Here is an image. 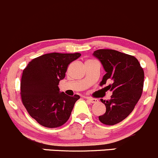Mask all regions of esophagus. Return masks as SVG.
Wrapping results in <instances>:
<instances>
[{"instance_id":"obj_1","label":"esophagus","mask_w":158,"mask_h":158,"mask_svg":"<svg viewBox=\"0 0 158 158\" xmlns=\"http://www.w3.org/2000/svg\"><path fill=\"white\" fill-rule=\"evenodd\" d=\"M86 99L89 101L90 102L92 103H94V102H98V99H94V98H90V97H86Z\"/></svg>"}]
</instances>
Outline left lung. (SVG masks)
<instances>
[{
  "instance_id": "8db88e82",
  "label": "left lung",
  "mask_w": 158,
  "mask_h": 158,
  "mask_svg": "<svg viewBox=\"0 0 158 158\" xmlns=\"http://www.w3.org/2000/svg\"><path fill=\"white\" fill-rule=\"evenodd\" d=\"M93 56L102 63L106 74L100 85L113 81L109 85L113 95L105 104L106 113L99 116L101 123L115 125L127 117L134 110L142 95L144 73L140 62L134 56L113 49H99Z\"/></svg>"
}]
</instances>
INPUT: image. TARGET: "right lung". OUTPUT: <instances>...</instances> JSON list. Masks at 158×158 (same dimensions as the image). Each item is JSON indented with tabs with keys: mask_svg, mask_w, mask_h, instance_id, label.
<instances>
[{
	"mask_svg": "<svg viewBox=\"0 0 158 158\" xmlns=\"http://www.w3.org/2000/svg\"><path fill=\"white\" fill-rule=\"evenodd\" d=\"M80 53H48L32 59L23 70L21 101L27 113L42 126L56 128L69 120L79 95L60 93L59 81L65 76L68 65Z\"/></svg>",
	"mask_w": 158,
	"mask_h": 158,
	"instance_id": "obj_1",
	"label": "right lung"
}]
</instances>
